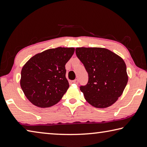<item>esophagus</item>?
Here are the masks:
<instances>
[{
  "mask_svg": "<svg viewBox=\"0 0 147 147\" xmlns=\"http://www.w3.org/2000/svg\"><path fill=\"white\" fill-rule=\"evenodd\" d=\"M74 83H75V84H78V83H79V81H78V79H75V80H74L73 81Z\"/></svg>",
  "mask_w": 147,
  "mask_h": 147,
  "instance_id": "1",
  "label": "esophagus"
}]
</instances>
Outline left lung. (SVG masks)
Wrapping results in <instances>:
<instances>
[{
    "mask_svg": "<svg viewBox=\"0 0 147 147\" xmlns=\"http://www.w3.org/2000/svg\"><path fill=\"white\" fill-rule=\"evenodd\" d=\"M76 53L88 74V83L80 87L86 101L98 109L111 106L128 83L124 60L104 48H77Z\"/></svg>",
    "mask_w": 147,
    "mask_h": 147,
    "instance_id": "1",
    "label": "left lung"
}]
</instances>
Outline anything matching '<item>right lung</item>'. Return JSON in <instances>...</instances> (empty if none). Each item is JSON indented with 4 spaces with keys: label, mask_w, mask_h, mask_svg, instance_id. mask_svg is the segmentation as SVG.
<instances>
[{
    "label": "right lung",
    "mask_w": 147,
    "mask_h": 147,
    "mask_svg": "<svg viewBox=\"0 0 147 147\" xmlns=\"http://www.w3.org/2000/svg\"><path fill=\"white\" fill-rule=\"evenodd\" d=\"M74 48L48 49L33 56L23 66L20 84L27 99L40 108L60 101L69 88L65 65Z\"/></svg>",
    "instance_id": "add662e5"
}]
</instances>
